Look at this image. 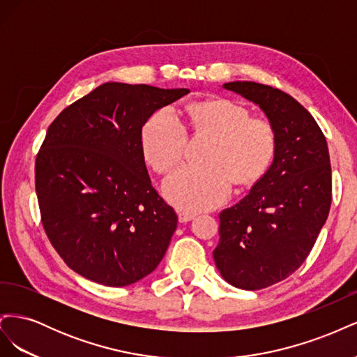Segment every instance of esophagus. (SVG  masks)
Returning a JSON list of instances; mask_svg holds the SVG:
<instances>
[{
  "instance_id": "esophagus-1",
  "label": "esophagus",
  "mask_w": 357,
  "mask_h": 357,
  "mask_svg": "<svg viewBox=\"0 0 357 357\" xmlns=\"http://www.w3.org/2000/svg\"><path fill=\"white\" fill-rule=\"evenodd\" d=\"M195 215H197L195 213L181 210V211H178V220H180L181 223H186V222H189V220H192L193 218H195Z\"/></svg>"
}]
</instances>
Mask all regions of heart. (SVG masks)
I'll return each instance as SVG.
<instances>
[{"label": "heart", "instance_id": "1", "mask_svg": "<svg viewBox=\"0 0 357 357\" xmlns=\"http://www.w3.org/2000/svg\"><path fill=\"white\" fill-rule=\"evenodd\" d=\"M189 119L199 132L213 137L204 165H185L164 181V193L178 208L198 211L229 197L234 180L250 185L271 165L277 137L271 122L250 117L245 107L228 100L193 104ZM147 164L158 172L174 168L186 144V128L172 107H162L146 121L139 135Z\"/></svg>", "mask_w": 357, "mask_h": 357}]
</instances>
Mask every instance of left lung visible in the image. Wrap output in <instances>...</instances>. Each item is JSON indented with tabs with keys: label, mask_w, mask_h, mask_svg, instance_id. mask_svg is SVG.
<instances>
[{
	"label": "left lung",
	"mask_w": 357,
	"mask_h": 357,
	"mask_svg": "<svg viewBox=\"0 0 357 357\" xmlns=\"http://www.w3.org/2000/svg\"><path fill=\"white\" fill-rule=\"evenodd\" d=\"M223 89L259 105L277 137L273 164L238 204L220 213L215 266L229 284L259 290L282 282L305 261L332 199L326 138L286 92L255 82Z\"/></svg>",
	"instance_id": "8db88e82"
}]
</instances>
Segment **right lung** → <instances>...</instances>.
<instances>
[{
    "instance_id": "add662e5",
    "label": "right lung",
    "mask_w": 357,
    "mask_h": 357,
    "mask_svg": "<svg viewBox=\"0 0 357 357\" xmlns=\"http://www.w3.org/2000/svg\"><path fill=\"white\" fill-rule=\"evenodd\" d=\"M189 89L109 82L52 122L36 160L41 222L73 271L122 287L153 273L177 228L142 150L150 114Z\"/></svg>"
}]
</instances>
